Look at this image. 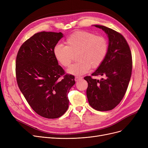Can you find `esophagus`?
I'll use <instances>...</instances> for the list:
<instances>
[{
  "label": "esophagus",
  "instance_id": "34e87169",
  "mask_svg": "<svg viewBox=\"0 0 148 148\" xmlns=\"http://www.w3.org/2000/svg\"><path fill=\"white\" fill-rule=\"evenodd\" d=\"M82 78H83L82 77H75V82H78L79 80L82 79Z\"/></svg>",
  "mask_w": 148,
  "mask_h": 148
}]
</instances>
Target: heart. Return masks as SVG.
Masks as SVG:
<instances>
[{
  "label": "heart",
  "instance_id": "heart-1",
  "mask_svg": "<svg viewBox=\"0 0 148 148\" xmlns=\"http://www.w3.org/2000/svg\"><path fill=\"white\" fill-rule=\"evenodd\" d=\"M66 46L58 44L53 48V54L59 63L68 66L77 53L75 64L70 66L69 74L81 75L88 73L91 68L99 66L106 58L108 51V42L103 36L95 35L88 31H76L65 40Z\"/></svg>",
  "mask_w": 148,
  "mask_h": 148
}]
</instances>
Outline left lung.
<instances>
[{
	"label": "left lung",
	"instance_id": "left-lung-1",
	"mask_svg": "<svg viewBox=\"0 0 148 148\" xmlns=\"http://www.w3.org/2000/svg\"><path fill=\"white\" fill-rule=\"evenodd\" d=\"M101 29L108 38L105 59L92 75L104 76L100 80L84 77L88 83L86 95L90 106L98 111L111 110L125 94L131 79L133 62L130 47L121 34L104 26Z\"/></svg>",
	"mask_w": 148,
	"mask_h": 148
}]
</instances>
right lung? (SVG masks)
I'll return each mask as SVG.
<instances>
[{"instance_id": "obj_1", "label": "right lung", "mask_w": 148, "mask_h": 148, "mask_svg": "<svg viewBox=\"0 0 148 148\" xmlns=\"http://www.w3.org/2000/svg\"><path fill=\"white\" fill-rule=\"evenodd\" d=\"M63 36L61 32L35 34L21 45L16 58L20 90L32 109L48 119L59 118L66 112L68 94L75 83L74 75H64L53 54L54 47Z\"/></svg>"}]
</instances>
